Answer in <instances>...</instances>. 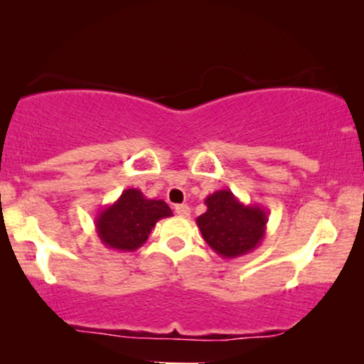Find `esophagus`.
I'll use <instances>...</instances> for the list:
<instances>
[{"label": "esophagus", "instance_id": "obj_1", "mask_svg": "<svg viewBox=\"0 0 364 364\" xmlns=\"http://www.w3.org/2000/svg\"><path fill=\"white\" fill-rule=\"evenodd\" d=\"M174 212L181 217H188L190 215V207L186 203H179V205H174Z\"/></svg>", "mask_w": 364, "mask_h": 364}]
</instances>
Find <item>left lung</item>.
<instances>
[{
	"mask_svg": "<svg viewBox=\"0 0 364 364\" xmlns=\"http://www.w3.org/2000/svg\"><path fill=\"white\" fill-rule=\"evenodd\" d=\"M207 212L196 217L205 243L223 258L253 252L265 237L269 210L241 202L231 190H217L205 198Z\"/></svg>",
	"mask_w": 364,
	"mask_h": 364,
	"instance_id": "8db88e82",
	"label": "left lung"
}]
</instances>
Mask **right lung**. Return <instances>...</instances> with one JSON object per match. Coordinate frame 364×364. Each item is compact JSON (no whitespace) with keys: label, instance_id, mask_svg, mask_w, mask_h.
I'll return each mask as SVG.
<instances>
[{"label":"right lung","instance_id":"obj_1","mask_svg":"<svg viewBox=\"0 0 364 364\" xmlns=\"http://www.w3.org/2000/svg\"><path fill=\"white\" fill-rule=\"evenodd\" d=\"M171 215L164 200H150L136 188H128L114 203L99 210L95 232L106 248L135 252L149 240L157 220Z\"/></svg>","mask_w":364,"mask_h":364}]
</instances>
